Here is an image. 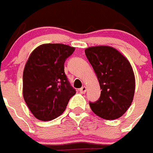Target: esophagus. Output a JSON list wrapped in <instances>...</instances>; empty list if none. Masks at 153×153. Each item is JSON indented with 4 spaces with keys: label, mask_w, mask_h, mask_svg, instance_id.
<instances>
[{
    "label": "esophagus",
    "mask_w": 153,
    "mask_h": 153,
    "mask_svg": "<svg viewBox=\"0 0 153 153\" xmlns=\"http://www.w3.org/2000/svg\"><path fill=\"white\" fill-rule=\"evenodd\" d=\"M79 91L81 93H85L86 91H87V88H86L85 86H83V87H82V88H80Z\"/></svg>",
    "instance_id": "1"
}]
</instances>
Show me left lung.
<instances>
[{
	"mask_svg": "<svg viewBox=\"0 0 153 153\" xmlns=\"http://www.w3.org/2000/svg\"><path fill=\"white\" fill-rule=\"evenodd\" d=\"M85 54L102 90L97 102L89 103L91 110L104 119L119 118L134 99L135 79L131 63L111 46L88 47Z\"/></svg>",
	"mask_w": 153,
	"mask_h": 153,
	"instance_id": "obj_1",
	"label": "left lung"
}]
</instances>
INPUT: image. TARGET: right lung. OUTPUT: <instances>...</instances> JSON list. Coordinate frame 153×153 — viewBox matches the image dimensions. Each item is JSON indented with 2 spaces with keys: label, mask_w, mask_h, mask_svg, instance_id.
I'll return each instance as SVG.
<instances>
[{
  "label": "right lung",
  "mask_w": 153,
  "mask_h": 153,
  "mask_svg": "<svg viewBox=\"0 0 153 153\" xmlns=\"http://www.w3.org/2000/svg\"><path fill=\"white\" fill-rule=\"evenodd\" d=\"M74 50L63 44H44L28 57L22 75V95L37 119H55L63 114L70 99L76 93L64 71L65 59Z\"/></svg>",
  "instance_id": "right-lung-1"
}]
</instances>
